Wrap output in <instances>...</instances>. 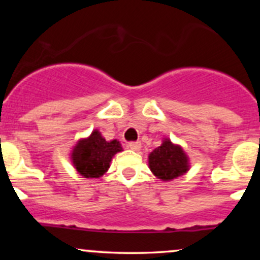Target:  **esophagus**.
<instances>
[{
    "mask_svg": "<svg viewBox=\"0 0 260 260\" xmlns=\"http://www.w3.org/2000/svg\"><path fill=\"white\" fill-rule=\"evenodd\" d=\"M140 147H142V144H140V142H129L128 143V148L132 149V150H139Z\"/></svg>",
    "mask_w": 260,
    "mask_h": 260,
    "instance_id": "esophagus-1",
    "label": "esophagus"
}]
</instances>
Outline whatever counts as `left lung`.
<instances>
[{"label":"left lung","instance_id":"8db88e82","mask_svg":"<svg viewBox=\"0 0 260 260\" xmlns=\"http://www.w3.org/2000/svg\"><path fill=\"white\" fill-rule=\"evenodd\" d=\"M149 166L157 178L171 181L188 171V159L181 147L166 139L149 155Z\"/></svg>","mask_w":260,"mask_h":260}]
</instances>
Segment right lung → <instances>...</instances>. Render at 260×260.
Here are the masks:
<instances>
[{
    "instance_id": "add662e5",
    "label": "right lung",
    "mask_w": 260,
    "mask_h": 260,
    "mask_svg": "<svg viewBox=\"0 0 260 260\" xmlns=\"http://www.w3.org/2000/svg\"><path fill=\"white\" fill-rule=\"evenodd\" d=\"M121 150L120 142H107L94 131L89 138L77 143L72 153L73 165L85 178H98L109 170L112 156Z\"/></svg>"
}]
</instances>
